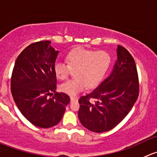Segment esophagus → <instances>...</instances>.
Masks as SVG:
<instances>
[{
    "instance_id": "1",
    "label": "esophagus",
    "mask_w": 157,
    "mask_h": 157,
    "mask_svg": "<svg viewBox=\"0 0 157 157\" xmlns=\"http://www.w3.org/2000/svg\"><path fill=\"white\" fill-rule=\"evenodd\" d=\"M77 100V97H74V96H71V102H74V101Z\"/></svg>"
}]
</instances>
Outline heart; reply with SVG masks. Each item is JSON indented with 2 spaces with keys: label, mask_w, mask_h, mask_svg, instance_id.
Here are the masks:
<instances>
[{
  "label": "heart",
  "mask_w": 157,
  "mask_h": 157,
  "mask_svg": "<svg viewBox=\"0 0 157 157\" xmlns=\"http://www.w3.org/2000/svg\"><path fill=\"white\" fill-rule=\"evenodd\" d=\"M110 56L106 52L83 48H74L66 56L67 64L56 62L54 71L60 80H65L74 71L75 78L60 85L61 92L75 96L83 91L86 86L93 88L102 80L110 65Z\"/></svg>",
  "instance_id": "heart-1"
}]
</instances>
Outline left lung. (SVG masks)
<instances>
[{
    "instance_id": "1",
    "label": "left lung",
    "mask_w": 157,
    "mask_h": 157,
    "mask_svg": "<svg viewBox=\"0 0 157 157\" xmlns=\"http://www.w3.org/2000/svg\"><path fill=\"white\" fill-rule=\"evenodd\" d=\"M138 94L135 61L127 49L118 45L117 61L110 75L93 92L79 99V119L93 132L108 131L125 118ZM91 98L96 100L95 103L90 101Z\"/></svg>"
}]
</instances>
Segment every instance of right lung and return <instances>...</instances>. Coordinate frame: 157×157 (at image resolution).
<instances>
[{
    "label": "right lung",
    "instance_id": "1",
    "mask_svg": "<svg viewBox=\"0 0 157 157\" xmlns=\"http://www.w3.org/2000/svg\"><path fill=\"white\" fill-rule=\"evenodd\" d=\"M58 51L50 41H40L26 47L16 60L10 80L11 93L17 108L35 126L48 128L62 118L70 97L55 92L54 71ZM52 92V98L48 96Z\"/></svg>",
    "mask_w": 157,
    "mask_h": 157
}]
</instances>
